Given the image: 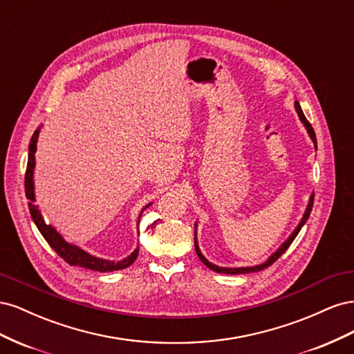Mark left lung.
<instances>
[{"instance_id":"1","label":"left lung","mask_w":354,"mask_h":354,"mask_svg":"<svg viewBox=\"0 0 354 354\" xmlns=\"http://www.w3.org/2000/svg\"><path fill=\"white\" fill-rule=\"evenodd\" d=\"M295 111H297V113H298V116H299V121H301L303 124H304V127H306V130H307V133H308V136H310V138H312V142H313V145H315V147L317 149V142H316V134H315V130H313V127L310 125V122L307 121V118L304 116V113H303V109H301V106H299V103L298 102H295ZM313 199H315V194H312V196H310V199H308V205H307V208H306V211H304V216H303V218H301V221L298 223V226L294 229V232L289 234V238L279 246V248H277L269 259H267L264 263H261V264H257V266H251V267H218V266H216V264H212L211 261H208L205 257L202 255V252H201V250H199V245H198V239H196V223H195V250H196V254H198V257H199V260L205 264L208 269H211V270H214V272H217V273H224V274H241V273H252V272H260V270H263V269H266V267H269V266H272L277 259H279V257L289 248V245L292 243V241L297 238V234L299 233V230H301V227L304 226L306 224V221L308 220V217H310V212H312V208H313Z\"/></svg>"}]
</instances>
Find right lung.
<instances>
[{"label": "right lung", "instance_id": "1", "mask_svg": "<svg viewBox=\"0 0 354 354\" xmlns=\"http://www.w3.org/2000/svg\"><path fill=\"white\" fill-rule=\"evenodd\" d=\"M39 125L35 133L30 137V143H29V155H28V167H26V174H25V194L26 198L29 199V212L30 217L34 220L35 226L41 232L42 236L48 242V245L55 250L63 260H65L71 266H80L84 267V269H90L95 272H115V270H122L127 269L128 266H131L137 255H138V246L137 248L127 257V259L121 261H111V260H103L100 257H94L88 254L87 251H84L80 246L66 242L63 239L62 234L51 226V224H47L44 221V217H42L41 211L35 205V192H34V169H35V152H37V143H38V136L41 131ZM152 203H147V207H151ZM143 208V209H145ZM142 209V211H143Z\"/></svg>", "mask_w": 354, "mask_h": 354}]
</instances>
